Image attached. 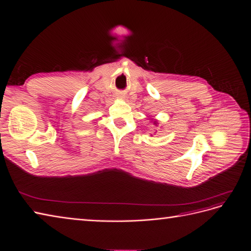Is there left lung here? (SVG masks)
<instances>
[{"instance_id": "obj_1", "label": "left lung", "mask_w": 251, "mask_h": 251, "mask_svg": "<svg viewBox=\"0 0 251 251\" xmlns=\"http://www.w3.org/2000/svg\"><path fill=\"white\" fill-rule=\"evenodd\" d=\"M153 123H154V125H156V126H157V124H158V122H157V121H154Z\"/></svg>"}]
</instances>
